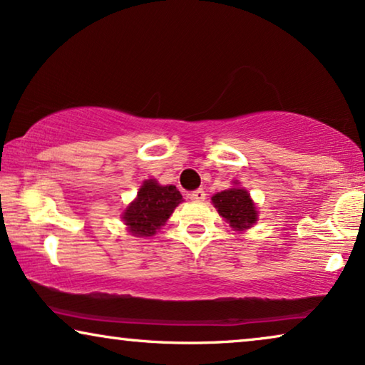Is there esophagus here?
I'll return each mask as SVG.
<instances>
[{"label": "esophagus", "mask_w": 365, "mask_h": 365, "mask_svg": "<svg viewBox=\"0 0 365 365\" xmlns=\"http://www.w3.org/2000/svg\"><path fill=\"white\" fill-rule=\"evenodd\" d=\"M189 199H191V201H194V202H201V201H204V199H206V192H204L202 189H196V191H192L191 194H189Z\"/></svg>", "instance_id": "obj_1"}]
</instances>
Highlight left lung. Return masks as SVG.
Segmentation results:
<instances>
[{"label":"left lung","mask_w":365,"mask_h":365,"mask_svg":"<svg viewBox=\"0 0 365 365\" xmlns=\"http://www.w3.org/2000/svg\"><path fill=\"white\" fill-rule=\"evenodd\" d=\"M211 201L217 209L219 216H222L234 231L252 227L257 221L256 204L252 202L247 189L239 186V182H234V187L231 189L214 194Z\"/></svg>","instance_id":"left-lung-1"}]
</instances>
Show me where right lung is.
<instances>
[{
  "mask_svg": "<svg viewBox=\"0 0 365 365\" xmlns=\"http://www.w3.org/2000/svg\"><path fill=\"white\" fill-rule=\"evenodd\" d=\"M181 201L182 196L176 186H161L156 179H148L139 187L136 199L123 212L128 232L138 237L154 236Z\"/></svg>",
  "mask_w": 365,
  "mask_h": 365,
  "instance_id": "obj_1",
  "label": "right lung"
}]
</instances>
